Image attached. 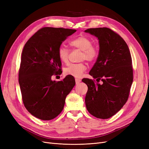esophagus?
I'll list each match as a JSON object with an SVG mask.
<instances>
[{"label": "esophagus", "mask_w": 149, "mask_h": 149, "mask_svg": "<svg viewBox=\"0 0 149 149\" xmlns=\"http://www.w3.org/2000/svg\"><path fill=\"white\" fill-rule=\"evenodd\" d=\"M75 81H76V84H78L81 81V80L80 79H78V78H76L75 79Z\"/></svg>", "instance_id": "esophagus-1"}]
</instances>
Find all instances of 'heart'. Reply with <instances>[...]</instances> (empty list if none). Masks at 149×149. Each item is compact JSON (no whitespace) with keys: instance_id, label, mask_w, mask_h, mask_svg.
Segmentation results:
<instances>
[{"instance_id":"b5f03b06","label":"heart","mask_w":149,"mask_h":149,"mask_svg":"<svg viewBox=\"0 0 149 149\" xmlns=\"http://www.w3.org/2000/svg\"><path fill=\"white\" fill-rule=\"evenodd\" d=\"M70 45L73 49H79L82 51L80 60H85L89 62H93L95 61L99 56L97 47L93 45L91 39L84 35H80L72 40L70 42ZM58 56L61 62L67 63L70 56L69 49L63 45H61L58 49ZM86 70V65L84 63H72L65 68L64 73L66 75L80 78Z\"/></svg>"}]
</instances>
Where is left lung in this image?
<instances>
[{
  "label": "left lung",
  "mask_w": 149,
  "mask_h": 149,
  "mask_svg": "<svg viewBox=\"0 0 149 149\" xmlns=\"http://www.w3.org/2000/svg\"><path fill=\"white\" fill-rule=\"evenodd\" d=\"M86 32L97 37L100 52L89 74L84 78L88 86L85 103L90 114L97 118H110L127 102L133 81L132 57L124 40L111 29H88Z\"/></svg>",
  "instance_id": "left-lung-1"
}]
</instances>
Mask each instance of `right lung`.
Here are the masks:
<instances>
[{
  "label": "right lung",
  "instance_id": "right-lung-1",
  "mask_svg": "<svg viewBox=\"0 0 149 149\" xmlns=\"http://www.w3.org/2000/svg\"><path fill=\"white\" fill-rule=\"evenodd\" d=\"M74 29L43 27L25 43L19 71L23 103L30 113L41 120L55 118L63 109L66 96L75 85L73 76L59 81L53 75L61 74L58 49L63 42L76 32Z\"/></svg>",
  "mask_w": 149,
  "mask_h": 149
}]
</instances>
